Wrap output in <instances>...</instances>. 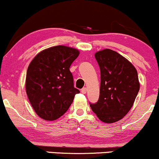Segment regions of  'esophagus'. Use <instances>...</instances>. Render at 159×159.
Segmentation results:
<instances>
[{
	"label": "esophagus",
	"instance_id": "obj_1",
	"mask_svg": "<svg viewBox=\"0 0 159 159\" xmlns=\"http://www.w3.org/2000/svg\"><path fill=\"white\" fill-rule=\"evenodd\" d=\"M87 89L86 88V87H84V88H82V89H81V93H83V94H85L86 93H87Z\"/></svg>",
	"mask_w": 159,
	"mask_h": 159
}]
</instances>
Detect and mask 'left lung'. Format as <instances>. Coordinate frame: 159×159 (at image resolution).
<instances>
[{"instance_id":"left-lung-1","label":"left lung","mask_w":159,"mask_h":159,"mask_svg":"<svg viewBox=\"0 0 159 159\" xmlns=\"http://www.w3.org/2000/svg\"><path fill=\"white\" fill-rule=\"evenodd\" d=\"M100 68L99 98L90 103L100 120L112 123L123 119L132 108L140 90L138 72L132 63L117 52L104 49L95 54Z\"/></svg>"}]
</instances>
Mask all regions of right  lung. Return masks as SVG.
Listing matches in <instances>:
<instances>
[{"label":"right lung","instance_id":"right-lung-1","mask_svg":"<svg viewBox=\"0 0 159 159\" xmlns=\"http://www.w3.org/2000/svg\"><path fill=\"white\" fill-rule=\"evenodd\" d=\"M78 55L77 49L57 45L42 51L30 62L27 71L26 93L39 117L48 121L58 119L80 93L74 87L69 70Z\"/></svg>","mask_w":159,"mask_h":159}]
</instances>
